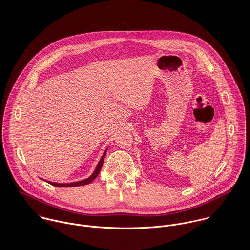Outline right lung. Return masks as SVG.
I'll use <instances>...</instances> for the list:
<instances>
[{
    "label": "right lung",
    "mask_w": 250,
    "mask_h": 250,
    "mask_svg": "<svg viewBox=\"0 0 250 250\" xmlns=\"http://www.w3.org/2000/svg\"><path fill=\"white\" fill-rule=\"evenodd\" d=\"M106 152H107V150L104 152V154H103V156H102L100 162L98 163V165H97V167H96V168H95L93 174H92L89 178L83 180V181H79V182H75V183H69V184H59V183L48 182V181H46V182H48V183L51 184L52 186H56V187H78V186L87 185V184L91 183L94 179L98 176V174H99V172H100V170H101V167H102V166H103V163H104V158H105V156H106Z\"/></svg>",
    "instance_id": "right-lung-1"
}]
</instances>
